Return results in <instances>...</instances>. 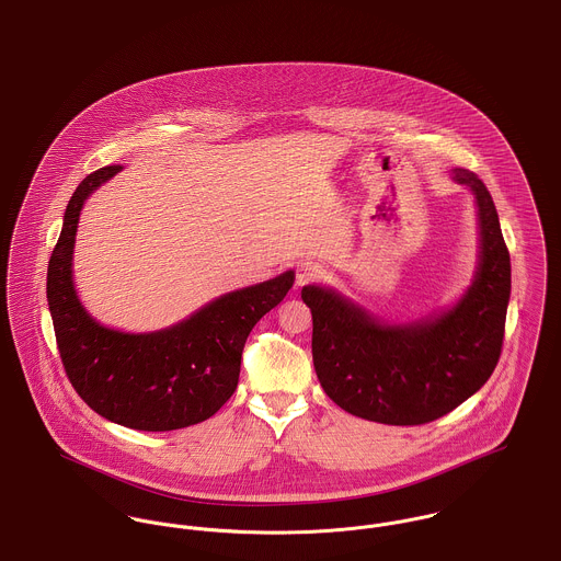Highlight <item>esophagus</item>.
I'll list each match as a JSON object with an SVG mask.
<instances>
[{
	"label": "esophagus",
	"mask_w": 561,
	"mask_h": 561,
	"mask_svg": "<svg viewBox=\"0 0 561 561\" xmlns=\"http://www.w3.org/2000/svg\"><path fill=\"white\" fill-rule=\"evenodd\" d=\"M322 275H324V268L318 262H301L297 266V284L299 286L318 282Z\"/></svg>",
	"instance_id": "esophagus-1"
}]
</instances>
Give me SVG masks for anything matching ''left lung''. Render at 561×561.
Listing matches in <instances>:
<instances>
[{"mask_svg":"<svg viewBox=\"0 0 561 561\" xmlns=\"http://www.w3.org/2000/svg\"><path fill=\"white\" fill-rule=\"evenodd\" d=\"M453 179L474 192L480 260L453 309L410 324H382L331 288L305 286L311 354L324 392L345 412L385 425H425L482 387L502 354L511 254L493 198L472 171Z\"/></svg>","mask_w":561,"mask_h":561,"instance_id":"1","label":"left lung"}]
</instances>
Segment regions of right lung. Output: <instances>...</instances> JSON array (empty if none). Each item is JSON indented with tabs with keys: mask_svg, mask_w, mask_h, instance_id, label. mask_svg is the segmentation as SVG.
I'll use <instances>...</instances> for the list:
<instances>
[{
	"mask_svg": "<svg viewBox=\"0 0 561 561\" xmlns=\"http://www.w3.org/2000/svg\"><path fill=\"white\" fill-rule=\"evenodd\" d=\"M122 167L89 174L72 194L48 260L46 299L68 380L87 405L138 432H173L207 421L232 397L243 345L260 318L284 301L295 271L228 293L156 333H122L85 311L72 284V252L87 196Z\"/></svg>",
	"mask_w": 561,
	"mask_h": 561,
	"instance_id": "add662e5",
	"label": "right lung"
}]
</instances>
